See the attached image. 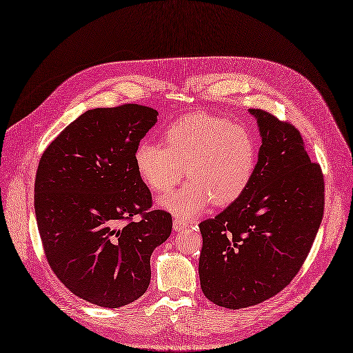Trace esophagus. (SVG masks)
Listing matches in <instances>:
<instances>
[{
  "label": "esophagus",
  "mask_w": 353,
  "mask_h": 353,
  "mask_svg": "<svg viewBox=\"0 0 353 353\" xmlns=\"http://www.w3.org/2000/svg\"><path fill=\"white\" fill-rule=\"evenodd\" d=\"M188 226H189V222L183 221V219H174V221H173L174 231H183V229H186Z\"/></svg>",
  "instance_id": "34e87169"
}]
</instances>
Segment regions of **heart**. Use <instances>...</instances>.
<instances>
[{"instance_id":"obj_1","label":"heart","mask_w":353,"mask_h":353,"mask_svg":"<svg viewBox=\"0 0 353 353\" xmlns=\"http://www.w3.org/2000/svg\"><path fill=\"white\" fill-rule=\"evenodd\" d=\"M161 145L141 141L134 165L144 185L165 193L183 176L185 186L164 194L160 206L180 218H193L212 202L226 206L248 188L256 165V144L241 124L194 114L174 122L161 134Z\"/></svg>"}]
</instances>
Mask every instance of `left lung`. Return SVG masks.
<instances>
[{
  "label": "left lung",
  "instance_id": "obj_1",
  "mask_svg": "<svg viewBox=\"0 0 353 353\" xmlns=\"http://www.w3.org/2000/svg\"><path fill=\"white\" fill-rule=\"evenodd\" d=\"M263 144L248 188L212 219L199 223L203 294L236 310L275 296L300 271L325 209V180L310 161L300 131L263 110Z\"/></svg>",
  "mask_w": 353,
  "mask_h": 353
}]
</instances>
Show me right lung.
Here are the masks:
<instances>
[{
	"mask_svg": "<svg viewBox=\"0 0 353 353\" xmlns=\"http://www.w3.org/2000/svg\"><path fill=\"white\" fill-rule=\"evenodd\" d=\"M157 115L139 103L89 110L56 137L37 167L34 210L48 263L74 296L101 307L145 293L150 256L172 234V214L151 209L134 165L135 147Z\"/></svg>",
	"mask_w": 353,
	"mask_h": 353,
	"instance_id": "obj_1",
	"label": "right lung"
}]
</instances>
